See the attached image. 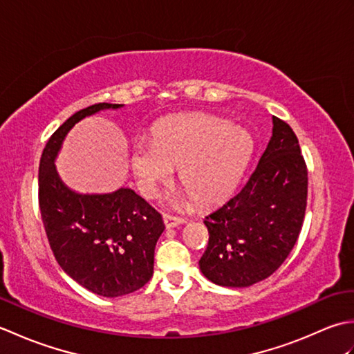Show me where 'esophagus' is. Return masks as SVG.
I'll return each mask as SVG.
<instances>
[{"label": "esophagus", "mask_w": 354, "mask_h": 354, "mask_svg": "<svg viewBox=\"0 0 354 354\" xmlns=\"http://www.w3.org/2000/svg\"><path fill=\"white\" fill-rule=\"evenodd\" d=\"M162 221H164V225H165V228H167V230L175 228V227H178V225L184 223V219H181V217H175V216H170V214H164Z\"/></svg>", "instance_id": "1"}]
</instances>
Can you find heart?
<instances>
[{"label": "heart", "mask_w": 354, "mask_h": 354, "mask_svg": "<svg viewBox=\"0 0 354 354\" xmlns=\"http://www.w3.org/2000/svg\"><path fill=\"white\" fill-rule=\"evenodd\" d=\"M252 152L251 133L213 115H189L156 127L153 141L135 142L131 167L138 190L153 198L179 167V183L201 205L234 189Z\"/></svg>", "instance_id": "heart-1"}]
</instances>
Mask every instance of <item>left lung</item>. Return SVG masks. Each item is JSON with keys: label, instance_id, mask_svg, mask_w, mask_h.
<instances>
[{"label": "left lung", "instance_id": "left-lung-1", "mask_svg": "<svg viewBox=\"0 0 354 354\" xmlns=\"http://www.w3.org/2000/svg\"><path fill=\"white\" fill-rule=\"evenodd\" d=\"M306 204L298 138L272 117V137L250 179L204 219L209 239L201 272L227 288H248L272 275L297 243Z\"/></svg>", "mask_w": 354, "mask_h": 354}]
</instances>
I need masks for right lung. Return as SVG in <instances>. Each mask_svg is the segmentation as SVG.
<instances>
[{"label":"right lung","instance_id":"right-lung-1","mask_svg":"<svg viewBox=\"0 0 354 354\" xmlns=\"http://www.w3.org/2000/svg\"><path fill=\"white\" fill-rule=\"evenodd\" d=\"M123 106L99 103L76 112L51 135L39 164L41 216L59 266L82 288L108 298L138 290L152 278L162 217L127 187L99 194L71 190L55 162L80 120Z\"/></svg>","mask_w":354,"mask_h":354}]
</instances>
